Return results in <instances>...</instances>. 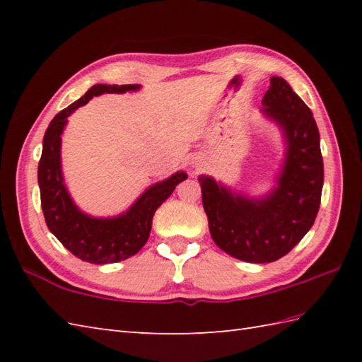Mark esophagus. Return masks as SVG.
<instances>
[{"mask_svg": "<svg viewBox=\"0 0 362 362\" xmlns=\"http://www.w3.org/2000/svg\"><path fill=\"white\" fill-rule=\"evenodd\" d=\"M191 165H193L196 169L201 168L204 165V157L201 156H194L193 158H191Z\"/></svg>", "mask_w": 362, "mask_h": 362, "instance_id": "esophagus-1", "label": "esophagus"}]
</instances>
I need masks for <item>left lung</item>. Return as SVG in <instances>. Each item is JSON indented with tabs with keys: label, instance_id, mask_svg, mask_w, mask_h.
Wrapping results in <instances>:
<instances>
[{
	"label": "left lung",
	"instance_id": "1",
	"mask_svg": "<svg viewBox=\"0 0 362 362\" xmlns=\"http://www.w3.org/2000/svg\"><path fill=\"white\" fill-rule=\"evenodd\" d=\"M263 105L261 112L280 126L286 141L276 188L255 199L199 177L213 241L247 263H272L294 249L316 221L324 187L319 129L308 105L276 76Z\"/></svg>",
	"mask_w": 362,
	"mask_h": 362
}]
</instances>
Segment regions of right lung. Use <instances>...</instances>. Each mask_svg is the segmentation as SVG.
<instances>
[{
    "label": "right lung",
    "mask_w": 362,
    "mask_h": 362,
    "mask_svg": "<svg viewBox=\"0 0 362 362\" xmlns=\"http://www.w3.org/2000/svg\"><path fill=\"white\" fill-rule=\"evenodd\" d=\"M136 90H140L138 83H96L81 99L59 112L43 136V151L38 161V187L46 226L64 247L87 263L109 264L134 257L148 241L153 213L173 194L175 187L188 177L187 173L180 171L149 187L126 213L117 218H91L82 213L68 194L60 166V135L65 129L66 118L93 96Z\"/></svg>",
    "instance_id": "right-lung-1"
}]
</instances>
